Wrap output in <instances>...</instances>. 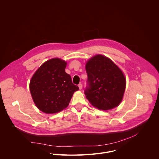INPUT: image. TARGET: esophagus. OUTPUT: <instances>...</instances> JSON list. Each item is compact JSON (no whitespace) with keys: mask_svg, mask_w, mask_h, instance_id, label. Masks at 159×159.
<instances>
[{"mask_svg":"<svg viewBox=\"0 0 159 159\" xmlns=\"http://www.w3.org/2000/svg\"><path fill=\"white\" fill-rule=\"evenodd\" d=\"M78 87H79L80 89H82V88H83V85H82L81 84H80L78 85Z\"/></svg>","mask_w":159,"mask_h":159,"instance_id":"esophagus-1","label":"esophagus"}]
</instances>
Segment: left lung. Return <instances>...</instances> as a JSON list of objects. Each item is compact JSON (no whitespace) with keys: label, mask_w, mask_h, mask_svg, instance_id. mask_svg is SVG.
Instances as JSON below:
<instances>
[{"label":"left lung","mask_w":159,"mask_h":159,"mask_svg":"<svg viewBox=\"0 0 159 159\" xmlns=\"http://www.w3.org/2000/svg\"><path fill=\"white\" fill-rule=\"evenodd\" d=\"M85 68L89 87L84 94L91 104L103 111L117 107L126 86L122 71L110 58L101 54L89 59Z\"/></svg>","instance_id":"obj_1"}]
</instances>
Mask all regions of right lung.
<instances>
[{
    "instance_id": "right-lung-1",
    "label": "right lung",
    "mask_w": 159,
    "mask_h": 159,
    "mask_svg": "<svg viewBox=\"0 0 159 159\" xmlns=\"http://www.w3.org/2000/svg\"><path fill=\"white\" fill-rule=\"evenodd\" d=\"M67 62L54 58L44 62L35 72L29 84L37 107L46 114L59 112L68 107L74 93L79 90L65 72Z\"/></svg>"
}]
</instances>
